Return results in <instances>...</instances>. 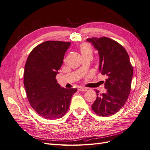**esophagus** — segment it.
Masks as SVG:
<instances>
[{"label": "esophagus", "mask_w": 150, "mask_h": 150, "mask_svg": "<svg viewBox=\"0 0 150 150\" xmlns=\"http://www.w3.org/2000/svg\"><path fill=\"white\" fill-rule=\"evenodd\" d=\"M87 88H84V87H79V90L80 91H87Z\"/></svg>", "instance_id": "obj_1"}]
</instances>
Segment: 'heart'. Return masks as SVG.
<instances>
[{"mask_svg": "<svg viewBox=\"0 0 150 150\" xmlns=\"http://www.w3.org/2000/svg\"><path fill=\"white\" fill-rule=\"evenodd\" d=\"M81 53L82 54H92V49L90 47V46L88 44H83L80 47Z\"/></svg>", "mask_w": 150, "mask_h": 150, "instance_id": "1", "label": "heart"}]
</instances>
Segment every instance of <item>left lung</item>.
<instances>
[{"label": "left lung", "instance_id": "1", "mask_svg": "<svg viewBox=\"0 0 150 150\" xmlns=\"http://www.w3.org/2000/svg\"><path fill=\"white\" fill-rule=\"evenodd\" d=\"M86 41L98 51L99 71L108 76L104 84L106 93L99 94L96 91L92 109L99 116H110L118 112L127 100L133 68L127 51L118 42L107 37H94Z\"/></svg>", "mask_w": 150, "mask_h": 150}]
</instances>
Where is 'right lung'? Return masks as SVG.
<instances>
[{
  "label": "right lung",
  "instance_id": "obj_1",
  "mask_svg": "<svg viewBox=\"0 0 150 150\" xmlns=\"http://www.w3.org/2000/svg\"><path fill=\"white\" fill-rule=\"evenodd\" d=\"M71 43L47 41L35 47L25 65L24 85L32 107L42 118H60L69 110L76 88H62L56 76Z\"/></svg>",
  "mask_w": 150,
  "mask_h": 150
}]
</instances>
